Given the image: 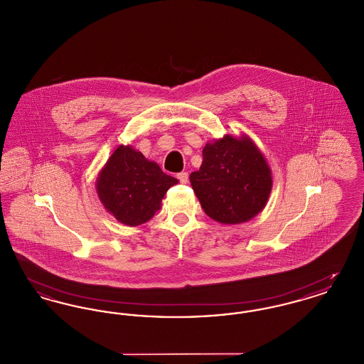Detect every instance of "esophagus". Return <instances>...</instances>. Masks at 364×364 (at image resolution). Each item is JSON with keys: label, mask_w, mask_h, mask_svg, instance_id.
<instances>
[{"label": "esophagus", "mask_w": 364, "mask_h": 364, "mask_svg": "<svg viewBox=\"0 0 364 364\" xmlns=\"http://www.w3.org/2000/svg\"><path fill=\"white\" fill-rule=\"evenodd\" d=\"M177 178L180 180L181 184H187L188 183V173L187 172H181V173L177 174Z\"/></svg>", "instance_id": "34e87169"}]
</instances>
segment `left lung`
<instances>
[{
	"label": "left lung",
	"mask_w": 364,
	"mask_h": 364,
	"mask_svg": "<svg viewBox=\"0 0 364 364\" xmlns=\"http://www.w3.org/2000/svg\"><path fill=\"white\" fill-rule=\"evenodd\" d=\"M199 171L191 186L208 217L220 224L237 225L264 208L272 187V169L254 140L224 135L203 147Z\"/></svg>",
	"instance_id": "1"
}]
</instances>
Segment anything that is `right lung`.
Segmentation results:
<instances>
[{
	"label": "right lung",
	"mask_w": 364,
	"mask_h": 364,
	"mask_svg": "<svg viewBox=\"0 0 364 364\" xmlns=\"http://www.w3.org/2000/svg\"><path fill=\"white\" fill-rule=\"evenodd\" d=\"M177 183L132 146L120 144L100 171L95 190L106 211L119 223L138 226L153 218L165 193Z\"/></svg>",
	"instance_id": "obj_1"
}]
</instances>
